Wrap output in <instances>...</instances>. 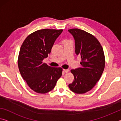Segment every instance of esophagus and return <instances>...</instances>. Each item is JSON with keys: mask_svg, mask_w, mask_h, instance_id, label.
Listing matches in <instances>:
<instances>
[{"mask_svg": "<svg viewBox=\"0 0 121 121\" xmlns=\"http://www.w3.org/2000/svg\"><path fill=\"white\" fill-rule=\"evenodd\" d=\"M63 71L64 72H65V73H68L69 72V69H63Z\"/></svg>", "mask_w": 121, "mask_h": 121, "instance_id": "1", "label": "esophagus"}]
</instances>
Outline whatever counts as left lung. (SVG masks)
Returning <instances> with one entry per match:
<instances>
[{
	"label": "left lung",
	"mask_w": 121,
	"mask_h": 121,
	"mask_svg": "<svg viewBox=\"0 0 121 121\" xmlns=\"http://www.w3.org/2000/svg\"><path fill=\"white\" fill-rule=\"evenodd\" d=\"M75 40V52L81 57V67L71 70L74 81L69 87L76 94L91 90L101 78L105 67V56L97 39L79 29L68 30Z\"/></svg>",
	"instance_id": "obj_1"
}]
</instances>
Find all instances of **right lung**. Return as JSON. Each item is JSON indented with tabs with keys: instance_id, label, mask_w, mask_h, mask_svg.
Instances as JSON below:
<instances>
[{
	"instance_id": "right-lung-1",
	"label": "right lung",
	"mask_w": 121,
	"mask_h": 121,
	"mask_svg": "<svg viewBox=\"0 0 121 121\" xmlns=\"http://www.w3.org/2000/svg\"><path fill=\"white\" fill-rule=\"evenodd\" d=\"M62 31L39 30L29 35L20 47L18 59L20 73L30 88L37 93L51 91L62 75V68H53L43 62Z\"/></svg>"
}]
</instances>
